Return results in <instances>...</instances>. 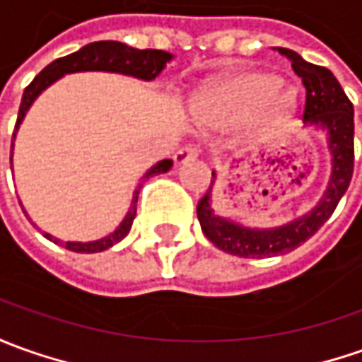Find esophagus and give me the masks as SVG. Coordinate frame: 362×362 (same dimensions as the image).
Here are the masks:
<instances>
[{
    "label": "esophagus",
    "instance_id": "esophagus-1",
    "mask_svg": "<svg viewBox=\"0 0 362 362\" xmlns=\"http://www.w3.org/2000/svg\"><path fill=\"white\" fill-rule=\"evenodd\" d=\"M196 156H198V148H194V146H182V148L176 150L174 162H176V164H184V162L194 160Z\"/></svg>",
    "mask_w": 362,
    "mask_h": 362
}]
</instances>
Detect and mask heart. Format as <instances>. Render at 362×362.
<instances>
[{
  "instance_id": "1",
  "label": "heart",
  "mask_w": 362,
  "mask_h": 362,
  "mask_svg": "<svg viewBox=\"0 0 362 362\" xmlns=\"http://www.w3.org/2000/svg\"><path fill=\"white\" fill-rule=\"evenodd\" d=\"M295 105L293 90H281V78L265 73H247L228 78L212 87L200 98L204 119L214 122H233L250 119L267 110L284 117Z\"/></svg>"
}]
</instances>
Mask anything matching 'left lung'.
<instances>
[{
  "label": "left lung",
  "instance_id": "8db88e82",
  "mask_svg": "<svg viewBox=\"0 0 362 362\" xmlns=\"http://www.w3.org/2000/svg\"><path fill=\"white\" fill-rule=\"evenodd\" d=\"M279 53L291 61V67L305 87L303 120L311 127L327 130L329 150L333 154V174L329 188L315 210L295 222L275 230H250L240 223L223 220L210 208L212 184L198 202V220L202 232L222 252L238 257H272L293 252L331 218L337 204L351 184L355 168V112L335 75L325 67L307 63L291 49L279 47Z\"/></svg>",
  "mask_w": 362,
  "mask_h": 362
}]
</instances>
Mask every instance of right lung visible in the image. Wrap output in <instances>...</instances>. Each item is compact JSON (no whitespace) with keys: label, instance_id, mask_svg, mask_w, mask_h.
Returning a JSON list of instances; mask_svg holds the SVG:
<instances>
[{"label":"right lung","instance_id":"obj_1","mask_svg":"<svg viewBox=\"0 0 362 362\" xmlns=\"http://www.w3.org/2000/svg\"><path fill=\"white\" fill-rule=\"evenodd\" d=\"M172 55L166 51H158V49H134V47L124 45L119 41H95L88 43L83 49H78L77 53H71L67 57L55 59L53 63H49L39 75H37L23 90V98L19 105V115H17L16 130L21 124V120L25 117V112L29 107L33 105L43 90H45L51 83H55L57 78H61L67 73H78V71H109V73H122V75H130V77L144 78V81H152L160 75V71L166 67V63L170 61ZM16 139V132H13ZM11 154H13V140H11ZM172 168V160H160L156 166H152L146 174L144 180H148L150 176L154 174H162L168 172ZM142 188V184H139V188L134 190L132 196V204H130L129 214L124 216V220L120 222V226L115 232L100 238L97 242H61L67 250L77 253H97L105 252L112 247L115 243H119L127 233L130 232L132 220L136 216V202H139V192ZM47 240L57 243V238H53L51 233H43Z\"/></svg>","mask_w":362,"mask_h":362}]
</instances>
